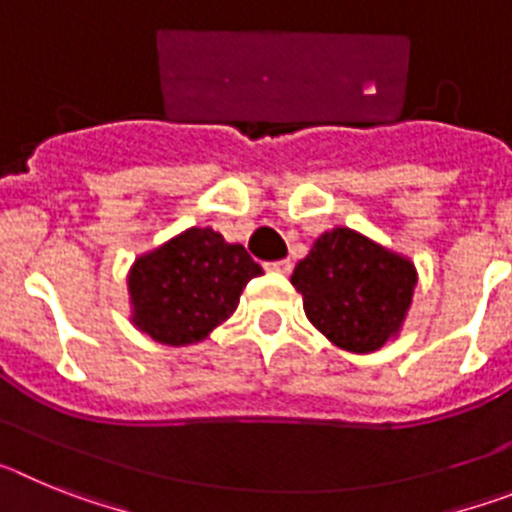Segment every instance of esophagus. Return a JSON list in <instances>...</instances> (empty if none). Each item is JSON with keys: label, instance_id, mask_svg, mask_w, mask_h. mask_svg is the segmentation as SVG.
Segmentation results:
<instances>
[{"label": "esophagus", "instance_id": "obj_1", "mask_svg": "<svg viewBox=\"0 0 512 512\" xmlns=\"http://www.w3.org/2000/svg\"><path fill=\"white\" fill-rule=\"evenodd\" d=\"M266 269L277 271V274H289V271H292V261H289V259L269 261V264H266Z\"/></svg>", "mask_w": 512, "mask_h": 512}]
</instances>
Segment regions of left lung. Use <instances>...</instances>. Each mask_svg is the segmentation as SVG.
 <instances>
[{"label": "left lung", "mask_w": 512, "mask_h": 512, "mask_svg": "<svg viewBox=\"0 0 512 512\" xmlns=\"http://www.w3.org/2000/svg\"><path fill=\"white\" fill-rule=\"evenodd\" d=\"M415 282L408 259L348 228L320 235L292 274L312 325L354 354L377 351L395 336Z\"/></svg>", "instance_id": "8db88e82"}]
</instances>
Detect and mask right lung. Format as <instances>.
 <instances>
[{"label":"right lung","instance_id":"right-lung-1","mask_svg":"<svg viewBox=\"0 0 512 512\" xmlns=\"http://www.w3.org/2000/svg\"><path fill=\"white\" fill-rule=\"evenodd\" d=\"M259 274L241 243H225L212 228H189L130 269L135 325L166 346L202 341L230 318Z\"/></svg>","mask_w":512,"mask_h":512}]
</instances>
